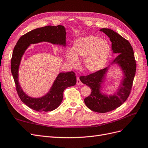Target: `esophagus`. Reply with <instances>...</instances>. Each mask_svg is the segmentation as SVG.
I'll return each instance as SVG.
<instances>
[{"instance_id": "obj_1", "label": "esophagus", "mask_w": 148, "mask_h": 148, "mask_svg": "<svg viewBox=\"0 0 148 148\" xmlns=\"http://www.w3.org/2000/svg\"><path fill=\"white\" fill-rule=\"evenodd\" d=\"M81 84H82V82H81L80 79L79 77H77V85H81Z\"/></svg>"}]
</instances>
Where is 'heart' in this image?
I'll use <instances>...</instances> for the list:
<instances>
[{
    "label": "heart",
    "mask_w": 148,
    "mask_h": 148,
    "mask_svg": "<svg viewBox=\"0 0 148 148\" xmlns=\"http://www.w3.org/2000/svg\"><path fill=\"white\" fill-rule=\"evenodd\" d=\"M110 47L108 42L95 35H88L75 40L73 49L67 51V59L75 67L79 63L78 58H84L85 69L95 73L106 65L110 54Z\"/></svg>",
    "instance_id": "heart-1"
}]
</instances>
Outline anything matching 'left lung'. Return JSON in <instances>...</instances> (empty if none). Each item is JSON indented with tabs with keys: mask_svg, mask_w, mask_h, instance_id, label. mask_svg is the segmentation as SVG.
I'll use <instances>...</instances> for the list:
<instances>
[{
	"mask_svg": "<svg viewBox=\"0 0 148 148\" xmlns=\"http://www.w3.org/2000/svg\"><path fill=\"white\" fill-rule=\"evenodd\" d=\"M100 31L110 38L113 53L118 54L113 63L121 66L124 74V79L118 91L108 97L101 92V84L104 81L108 67L88 75H82L80 80L91 90V94L84 99L87 107L93 112L106 113L121 106L128 98L135 75L136 61L133 48L129 41L111 29H102Z\"/></svg>",
	"mask_w": 148,
	"mask_h": 148,
	"instance_id": "left-lung-1",
	"label": "left lung"
}]
</instances>
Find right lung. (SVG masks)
<instances>
[{
    "mask_svg": "<svg viewBox=\"0 0 148 148\" xmlns=\"http://www.w3.org/2000/svg\"><path fill=\"white\" fill-rule=\"evenodd\" d=\"M66 34V32L63 25H47L38 28L22 36L13 49L11 60V71L16 91L20 99L26 106L37 112H50L56 109L63 100L64 90L69 86L75 85V74L73 71L60 73L50 91L45 96L40 98H33L27 96L19 84L18 70L22 57L31 44L46 41L65 46Z\"/></svg>",
    "mask_w": 148,
    "mask_h": 148,
    "instance_id": "add662e5",
    "label": "right lung"
}]
</instances>
